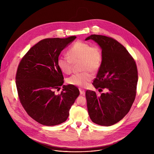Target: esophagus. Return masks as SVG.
I'll return each mask as SVG.
<instances>
[{
    "instance_id": "obj_1",
    "label": "esophagus",
    "mask_w": 154,
    "mask_h": 154,
    "mask_svg": "<svg viewBox=\"0 0 154 154\" xmlns=\"http://www.w3.org/2000/svg\"><path fill=\"white\" fill-rule=\"evenodd\" d=\"M79 91H80V94L82 95V94H83L85 93V90L81 89V88H79Z\"/></svg>"
}]
</instances>
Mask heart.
<instances>
[{
	"label": "heart",
	"instance_id": "heart-1",
	"mask_svg": "<svg viewBox=\"0 0 154 154\" xmlns=\"http://www.w3.org/2000/svg\"><path fill=\"white\" fill-rule=\"evenodd\" d=\"M68 57L60 56L57 59L59 69L64 74L71 72L72 63L80 60V69L83 72L75 74L67 79L69 85L86 87L93 78L91 72L99 69L102 63V54L100 49L97 46H91L90 44L77 41L68 51Z\"/></svg>",
	"mask_w": 154,
	"mask_h": 154
}]
</instances>
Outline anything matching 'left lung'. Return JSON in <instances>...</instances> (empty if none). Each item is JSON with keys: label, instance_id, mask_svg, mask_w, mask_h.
<instances>
[{"label": "left lung", "instance_id": "1", "mask_svg": "<svg viewBox=\"0 0 154 154\" xmlns=\"http://www.w3.org/2000/svg\"><path fill=\"white\" fill-rule=\"evenodd\" d=\"M94 41L102 49V63L93 85L99 91H86L88 111L91 121L100 125L110 126L121 121L129 112L136 96L138 71L135 61L116 39L91 35L85 40Z\"/></svg>", "mask_w": 154, "mask_h": 154}]
</instances>
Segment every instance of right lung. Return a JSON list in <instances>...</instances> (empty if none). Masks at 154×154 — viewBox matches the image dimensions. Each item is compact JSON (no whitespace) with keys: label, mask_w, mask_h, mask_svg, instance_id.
<instances>
[{"label":"right lung","mask_w":154,"mask_h":154,"mask_svg":"<svg viewBox=\"0 0 154 154\" xmlns=\"http://www.w3.org/2000/svg\"><path fill=\"white\" fill-rule=\"evenodd\" d=\"M75 38L44 39L27 52L18 66L16 84L20 102L27 114L42 125L53 126L66 121L80 94L73 85H63L60 94L55 92L64 82L57 59Z\"/></svg>","instance_id":"add662e5"}]
</instances>
